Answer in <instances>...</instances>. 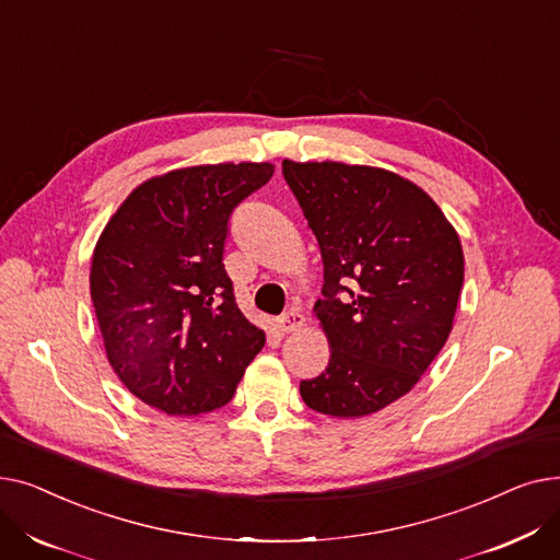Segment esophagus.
<instances>
[{
    "label": "esophagus",
    "mask_w": 560,
    "mask_h": 560,
    "mask_svg": "<svg viewBox=\"0 0 560 560\" xmlns=\"http://www.w3.org/2000/svg\"><path fill=\"white\" fill-rule=\"evenodd\" d=\"M277 327L279 331L283 334H292L304 327V315L298 311V308H290L288 313H283L279 319H277Z\"/></svg>",
    "instance_id": "esophagus-1"
}]
</instances>
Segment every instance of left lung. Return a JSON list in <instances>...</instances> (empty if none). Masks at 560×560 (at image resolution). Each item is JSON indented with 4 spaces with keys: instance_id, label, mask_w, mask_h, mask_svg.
<instances>
[{
    "instance_id": "obj_1",
    "label": "left lung",
    "mask_w": 560,
    "mask_h": 560,
    "mask_svg": "<svg viewBox=\"0 0 560 560\" xmlns=\"http://www.w3.org/2000/svg\"><path fill=\"white\" fill-rule=\"evenodd\" d=\"M283 176L325 265L313 311L331 357L302 381V399L331 418L376 413L418 384L452 334L460 238L420 186L390 170L285 159Z\"/></svg>"
}]
</instances>
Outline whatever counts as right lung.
Returning a JSON list of instances; mask_svg holds the SVG:
<instances>
[{"instance_id": "obj_1", "label": "right lung", "mask_w": 560, "mask_h": 560, "mask_svg": "<svg viewBox=\"0 0 560 560\" xmlns=\"http://www.w3.org/2000/svg\"><path fill=\"white\" fill-rule=\"evenodd\" d=\"M272 163L172 170L142 182L104 226L91 298L110 368L147 406L199 416L224 406L265 345L233 300L229 215Z\"/></svg>"}]
</instances>
